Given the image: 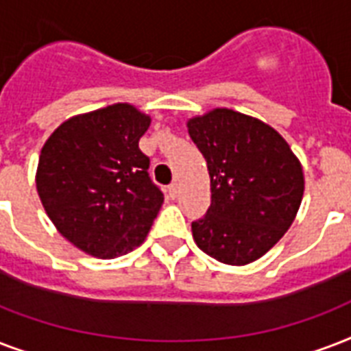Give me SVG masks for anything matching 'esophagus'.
Masks as SVG:
<instances>
[{"label":"esophagus","mask_w":351,"mask_h":351,"mask_svg":"<svg viewBox=\"0 0 351 351\" xmlns=\"http://www.w3.org/2000/svg\"><path fill=\"white\" fill-rule=\"evenodd\" d=\"M168 195L172 197V199H176L179 195V184L178 183H172L170 186H168Z\"/></svg>","instance_id":"34e87169"}]
</instances>
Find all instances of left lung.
I'll use <instances>...</instances> for the list:
<instances>
[{
    "instance_id": "obj_1",
    "label": "left lung",
    "mask_w": 351,
    "mask_h": 351,
    "mask_svg": "<svg viewBox=\"0 0 351 351\" xmlns=\"http://www.w3.org/2000/svg\"><path fill=\"white\" fill-rule=\"evenodd\" d=\"M210 176V206L192 223L195 245L227 265H247L297 218L304 172L286 138L256 117L214 108L186 122Z\"/></svg>"
}]
</instances>
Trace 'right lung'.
Here are the masks:
<instances>
[{
    "instance_id": "add662e5",
    "label": "right lung",
    "mask_w": 351,
    "mask_h": 351,
    "mask_svg": "<svg viewBox=\"0 0 351 351\" xmlns=\"http://www.w3.org/2000/svg\"><path fill=\"white\" fill-rule=\"evenodd\" d=\"M150 122L117 102L62 122L40 152V201L60 234L86 254L111 260L133 251L159 214L165 197L138 150Z\"/></svg>"
}]
</instances>
